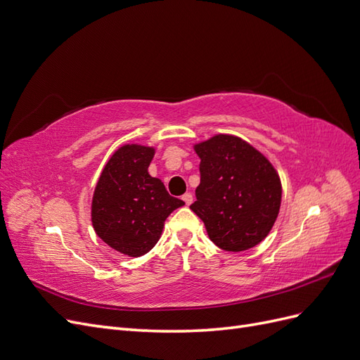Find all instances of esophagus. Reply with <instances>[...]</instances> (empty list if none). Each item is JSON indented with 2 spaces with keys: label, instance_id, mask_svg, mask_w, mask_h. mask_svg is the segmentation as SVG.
I'll return each mask as SVG.
<instances>
[{
  "label": "esophagus",
  "instance_id": "34e87169",
  "mask_svg": "<svg viewBox=\"0 0 360 360\" xmlns=\"http://www.w3.org/2000/svg\"><path fill=\"white\" fill-rule=\"evenodd\" d=\"M183 201L186 202V205H191V204H192V201H193L192 193H184V195H183Z\"/></svg>",
  "mask_w": 360,
  "mask_h": 360
}]
</instances>
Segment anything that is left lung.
Listing matches in <instances>:
<instances>
[{
    "instance_id": "1",
    "label": "left lung",
    "mask_w": 360,
    "mask_h": 360,
    "mask_svg": "<svg viewBox=\"0 0 360 360\" xmlns=\"http://www.w3.org/2000/svg\"><path fill=\"white\" fill-rule=\"evenodd\" d=\"M200 186L191 210L210 240L242 252L258 245L274 226L281 207V180L274 165L246 141L216 135L195 146Z\"/></svg>"
}]
</instances>
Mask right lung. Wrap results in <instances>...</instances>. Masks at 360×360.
I'll use <instances>...</instances> for the list:
<instances>
[{"instance_id":"add662e5","label":"right lung","mask_w":360,"mask_h":360,"mask_svg":"<svg viewBox=\"0 0 360 360\" xmlns=\"http://www.w3.org/2000/svg\"><path fill=\"white\" fill-rule=\"evenodd\" d=\"M153 156L151 147H120L105 165L93 195L96 234L129 257L147 254L158 243L167 217L184 205L148 174Z\"/></svg>"}]
</instances>
